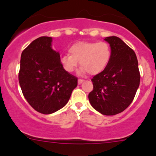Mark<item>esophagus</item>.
Returning <instances> with one entry per match:
<instances>
[{
    "mask_svg": "<svg viewBox=\"0 0 156 156\" xmlns=\"http://www.w3.org/2000/svg\"><path fill=\"white\" fill-rule=\"evenodd\" d=\"M84 81V80H83V79H78V84H82Z\"/></svg>",
    "mask_w": 156,
    "mask_h": 156,
    "instance_id": "obj_1",
    "label": "esophagus"
}]
</instances>
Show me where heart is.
Listing matches in <instances>:
<instances>
[{
    "mask_svg": "<svg viewBox=\"0 0 156 156\" xmlns=\"http://www.w3.org/2000/svg\"><path fill=\"white\" fill-rule=\"evenodd\" d=\"M69 53L60 58V64L66 72H74L79 61L83 72L97 75L108 66L112 49L109 44L105 41H80L69 48Z\"/></svg>",
    "mask_w": 156,
    "mask_h": 156,
    "instance_id": "heart-1",
    "label": "heart"
}]
</instances>
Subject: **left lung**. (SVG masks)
<instances>
[{
  "label": "left lung",
  "instance_id": "1",
  "mask_svg": "<svg viewBox=\"0 0 156 156\" xmlns=\"http://www.w3.org/2000/svg\"><path fill=\"white\" fill-rule=\"evenodd\" d=\"M111 46L108 66L91 79L94 90L88 95L90 103L105 115H114L130 106L140 85V75L134 51L115 36L104 39Z\"/></svg>",
  "mask_w": 156,
  "mask_h": 156
}]
</instances>
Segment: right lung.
<instances>
[{"label":"right lung","instance_id":"add662e5","mask_svg":"<svg viewBox=\"0 0 156 156\" xmlns=\"http://www.w3.org/2000/svg\"><path fill=\"white\" fill-rule=\"evenodd\" d=\"M19 82L23 96L34 109L48 115L66 106L78 78L62 69L52 37H40L23 51Z\"/></svg>","mask_w":156,"mask_h":156}]
</instances>
